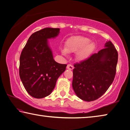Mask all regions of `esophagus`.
<instances>
[{
    "label": "esophagus",
    "instance_id": "1",
    "mask_svg": "<svg viewBox=\"0 0 130 130\" xmlns=\"http://www.w3.org/2000/svg\"><path fill=\"white\" fill-rule=\"evenodd\" d=\"M67 69H69V70H72L73 69V65H72L71 64H68L67 65Z\"/></svg>",
    "mask_w": 130,
    "mask_h": 130
}]
</instances>
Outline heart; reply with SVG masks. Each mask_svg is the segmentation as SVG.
<instances>
[{"mask_svg": "<svg viewBox=\"0 0 130 130\" xmlns=\"http://www.w3.org/2000/svg\"><path fill=\"white\" fill-rule=\"evenodd\" d=\"M95 49V44L89 39L81 36L70 38L65 43V49L61 50L63 54L67 53H76V59L78 61L87 60Z\"/></svg>", "mask_w": 130, "mask_h": 130, "instance_id": "heart-1", "label": "heart"}]
</instances>
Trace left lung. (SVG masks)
Listing matches in <instances>:
<instances>
[{
	"mask_svg": "<svg viewBox=\"0 0 130 130\" xmlns=\"http://www.w3.org/2000/svg\"><path fill=\"white\" fill-rule=\"evenodd\" d=\"M105 48L87 60L74 65L72 87L81 100L92 102L100 98L112 83L116 74L118 54L110 41Z\"/></svg>",
	"mask_w": 130,
	"mask_h": 130,
	"instance_id": "obj_1",
	"label": "left lung"
}]
</instances>
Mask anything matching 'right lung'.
I'll return each mask as SVG.
<instances>
[{"instance_id": "right-lung-1", "label": "right lung", "mask_w": 130, "mask_h": 130, "mask_svg": "<svg viewBox=\"0 0 130 130\" xmlns=\"http://www.w3.org/2000/svg\"><path fill=\"white\" fill-rule=\"evenodd\" d=\"M60 30L47 27L35 32L22 51L19 76L26 91L34 98L49 96L66 69L67 65L54 61L48 43V39L58 36Z\"/></svg>"}]
</instances>
